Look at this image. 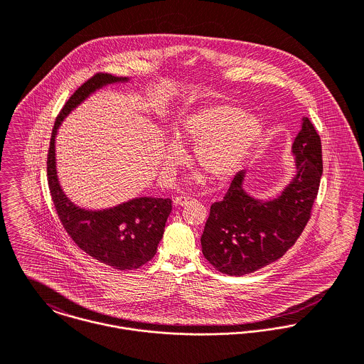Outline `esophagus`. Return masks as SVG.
I'll list each match as a JSON object with an SVG mask.
<instances>
[{
	"mask_svg": "<svg viewBox=\"0 0 364 364\" xmlns=\"http://www.w3.org/2000/svg\"><path fill=\"white\" fill-rule=\"evenodd\" d=\"M191 202H192V198H189V196H176V198L173 199L175 206H186V205H189Z\"/></svg>",
	"mask_w": 364,
	"mask_h": 364,
	"instance_id": "34e87169",
	"label": "esophagus"
}]
</instances>
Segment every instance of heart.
Here are the masks:
<instances>
[{
    "instance_id": "heart-1",
    "label": "heart",
    "mask_w": 364,
    "mask_h": 364,
    "mask_svg": "<svg viewBox=\"0 0 364 364\" xmlns=\"http://www.w3.org/2000/svg\"><path fill=\"white\" fill-rule=\"evenodd\" d=\"M260 136L259 120L232 105H211L185 119L176 133L183 146H195V162L217 182L231 178L242 165ZM182 151L168 150V162L176 165Z\"/></svg>"
}]
</instances>
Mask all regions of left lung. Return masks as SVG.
Returning a JSON list of instances; mask_svg holds the SVG:
<instances>
[{"label": "left lung", "mask_w": 364, "mask_h": 364, "mask_svg": "<svg viewBox=\"0 0 364 364\" xmlns=\"http://www.w3.org/2000/svg\"><path fill=\"white\" fill-rule=\"evenodd\" d=\"M297 175L274 200L260 202L242 189L244 172L231 181L221 202L210 208L202 234V252L208 263L228 276H242L280 259L290 250L309 220L322 175L321 137L311 120L293 143Z\"/></svg>", "instance_id": "left-lung-1"}]
</instances>
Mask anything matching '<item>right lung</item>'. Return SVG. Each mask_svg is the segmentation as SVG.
I'll list each match as a JSON object with an SVG mask.
<instances>
[{"instance_id": "add662e5", "label": "right lung", "mask_w": 364, "mask_h": 364, "mask_svg": "<svg viewBox=\"0 0 364 364\" xmlns=\"http://www.w3.org/2000/svg\"><path fill=\"white\" fill-rule=\"evenodd\" d=\"M117 81H126V78L97 73L78 87L61 107L54 122L48 151V182L57 215L75 245L105 264L119 270H133L154 258L172 210V200L140 198L100 211L77 208L60 189L54 158V137L61 120L91 92Z\"/></svg>"}]
</instances>
